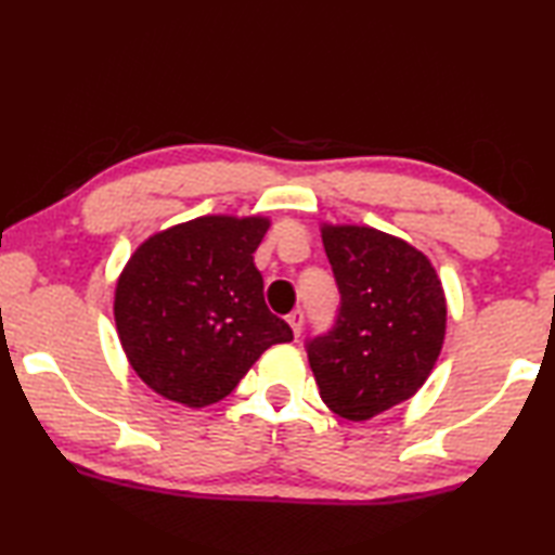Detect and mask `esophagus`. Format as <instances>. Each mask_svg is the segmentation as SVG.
Listing matches in <instances>:
<instances>
[{"label": "esophagus", "instance_id": "obj_1", "mask_svg": "<svg viewBox=\"0 0 555 555\" xmlns=\"http://www.w3.org/2000/svg\"><path fill=\"white\" fill-rule=\"evenodd\" d=\"M288 325H291V331H294V335L298 337L300 335V331H304V311H294V313H288Z\"/></svg>", "mask_w": 555, "mask_h": 555}]
</instances>
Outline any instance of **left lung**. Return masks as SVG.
I'll use <instances>...</instances> for the list:
<instances>
[{"instance_id":"left-lung-1","label":"left lung","mask_w":555,"mask_h":555,"mask_svg":"<svg viewBox=\"0 0 555 555\" xmlns=\"http://www.w3.org/2000/svg\"><path fill=\"white\" fill-rule=\"evenodd\" d=\"M323 247L340 291L325 335L306 343L325 406L367 421L411 399L440 354L446 294L424 251L360 224H323Z\"/></svg>"}]
</instances>
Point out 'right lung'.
Masks as SVG:
<instances>
[{
    "mask_svg": "<svg viewBox=\"0 0 555 555\" xmlns=\"http://www.w3.org/2000/svg\"><path fill=\"white\" fill-rule=\"evenodd\" d=\"M267 218L205 215L156 232L115 288L127 360L164 399L203 409L232 393L261 352L294 333L264 304L255 251Z\"/></svg>",
    "mask_w": 555,
    "mask_h": 555,
    "instance_id": "1",
    "label": "right lung"
}]
</instances>
